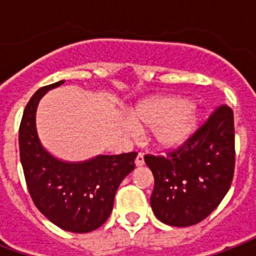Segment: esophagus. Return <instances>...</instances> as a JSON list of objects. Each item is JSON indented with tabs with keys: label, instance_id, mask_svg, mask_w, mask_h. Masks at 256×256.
<instances>
[{
	"label": "esophagus",
	"instance_id": "esophagus-1",
	"mask_svg": "<svg viewBox=\"0 0 256 256\" xmlns=\"http://www.w3.org/2000/svg\"><path fill=\"white\" fill-rule=\"evenodd\" d=\"M142 164H144V154L140 152L138 155H137V158H136V166L140 167L142 166Z\"/></svg>",
	"mask_w": 256,
	"mask_h": 256
}]
</instances>
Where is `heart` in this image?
I'll return each mask as SVG.
<instances>
[{
	"label": "heart",
	"instance_id": "obj_1",
	"mask_svg": "<svg viewBox=\"0 0 256 256\" xmlns=\"http://www.w3.org/2000/svg\"><path fill=\"white\" fill-rule=\"evenodd\" d=\"M128 122L132 128H150V138L162 148H178L185 144L200 124L198 106L181 97H158L134 108Z\"/></svg>",
	"mask_w": 256,
	"mask_h": 256
}]
</instances>
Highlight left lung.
I'll list each match as a JSON object with an SVG mask.
<instances>
[{
	"label": "left lung",
	"mask_w": 256,
	"mask_h": 256,
	"mask_svg": "<svg viewBox=\"0 0 256 256\" xmlns=\"http://www.w3.org/2000/svg\"><path fill=\"white\" fill-rule=\"evenodd\" d=\"M155 178L150 207L163 224L194 225L214 211L230 188L234 172L233 111L220 106L178 150L145 155Z\"/></svg>",
	"instance_id": "left-lung-1"
}]
</instances>
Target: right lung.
Returning <instances> with one entry per match:
<instances>
[{
  "instance_id": "right-lung-1",
  "label": "right lung",
  "mask_w": 256,
  "mask_h": 256,
  "mask_svg": "<svg viewBox=\"0 0 256 256\" xmlns=\"http://www.w3.org/2000/svg\"><path fill=\"white\" fill-rule=\"evenodd\" d=\"M63 84L58 80L38 89L26 106L19 130L20 162L36 208L64 230L88 233L110 218L115 193L134 170L137 154L64 162L48 152L36 133V108L48 90Z\"/></svg>"
}]
</instances>
